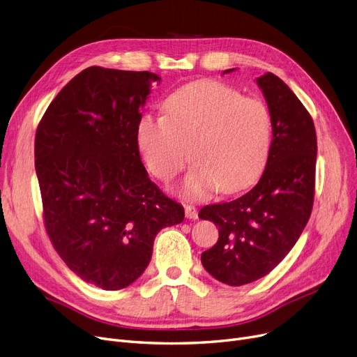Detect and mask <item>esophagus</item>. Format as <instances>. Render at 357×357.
I'll return each mask as SVG.
<instances>
[{
	"mask_svg": "<svg viewBox=\"0 0 357 357\" xmlns=\"http://www.w3.org/2000/svg\"><path fill=\"white\" fill-rule=\"evenodd\" d=\"M185 215L190 220H197L198 218V211L194 207V205H185Z\"/></svg>",
	"mask_w": 357,
	"mask_h": 357,
	"instance_id": "1",
	"label": "esophagus"
}]
</instances>
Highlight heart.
<instances>
[{"label": "heart", "instance_id": "b5f03b06", "mask_svg": "<svg viewBox=\"0 0 357 357\" xmlns=\"http://www.w3.org/2000/svg\"><path fill=\"white\" fill-rule=\"evenodd\" d=\"M140 155L156 178L167 181L191 156L182 194L201 201L221 190L248 188L264 171L272 146V114L265 101L215 81L172 93L165 114H146L137 127Z\"/></svg>", "mask_w": 357, "mask_h": 357}]
</instances>
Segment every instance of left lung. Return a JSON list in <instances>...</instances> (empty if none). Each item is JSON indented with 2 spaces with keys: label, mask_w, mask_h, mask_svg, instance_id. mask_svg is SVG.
<instances>
[{
  "label": "left lung",
  "mask_w": 357,
  "mask_h": 357,
  "mask_svg": "<svg viewBox=\"0 0 357 357\" xmlns=\"http://www.w3.org/2000/svg\"><path fill=\"white\" fill-rule=\"evenodd\" d=\"M256 84L272 114V146L265 171L249 192L205 205L198 214L218 227L215 246L201 255L202 266L230 287L255 282L284 260L305 229L314 202L317 136L312 119L276 75H261Z\"/></svg>",
  "instance_id": "1"
}]
</instances>
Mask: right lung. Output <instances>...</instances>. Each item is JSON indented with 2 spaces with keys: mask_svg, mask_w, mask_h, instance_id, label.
<instances>
[{
  "mask_svg": "<svg viewBox=\"0 0 357 357\" xmlns=\"http://www.w3.org/2000/svg\"><path fill=\"white\" fill-rule=\"evenodd\" d=\"M152 72L91 66L56 96L37 127L34 166L53 248L105 291L133 284L156 234L183 221L181 204L150 181L137 127Z\"/></svg>",
  "mask_w": 357,
  "mask_h": 357,
  "instance_id": "obj_1",
  "label": "right lung"
}]
</instances>
